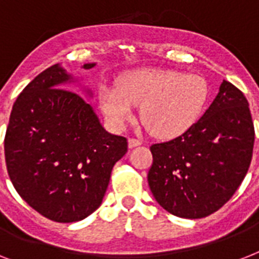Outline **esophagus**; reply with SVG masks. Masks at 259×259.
I'll return each mask as SVG.
<instances>
[{
	"mask_svg": "<svg viewBox=\"0 0 259 259\" xmlns=\"http://www.w3.org/2000/svg\"><path fill=\"white\" fill-rule=\"evenodd\" d=\"M140 145H141V141L137 140V138H129V140H127V146H129L130 149H133V148Z\"/></svg>",
	"mask_w": 259,
	"mask_h": 259,
	"instance_id": "1",
	"label": "esophagus"
}]
</instances>
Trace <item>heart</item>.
I'll list each match as a JSON object with an SVG mask.
<instances>
[{"instance_id": "heart-1", "label": "heart", "mask_w": 259, "mask_h": 259, "mask_svg": "<svg viewBox=\"0 0 259 259\" xmlns=\"http://www.w3.org/2000/svg\"><path fill=\"white\" fill-rule=\"evenodd\" d=\"M209 97L211 86L203 75L166 68H140L126 75L119 87L105 84L98 94L106 121L114 129H122L136 105H141V121L160 138L177 137L191 129Z\"/></svg>"}]
</instances>
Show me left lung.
<instances>
[{"label":"left lung","instance_id":"left-lung-1","mask_svg":"<svg viewBox=\"0 0 259 259\" xmlns=\"http://www.w3.org/2000/svg\"><path fill=\"white\" fill-rule=\"evenodd\" d=\"M254 125L241 90L223 80L201 118L180 137L150 146L148 183L172 215L200 219L230 200L249 170Z\"/></svg>","mask_w":259,"mask_h":259}]
</instances>
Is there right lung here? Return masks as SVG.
I'll use <instances>...</instances> for the list:
<instances>
[{"instance_id": "add662e5", "label": "right lung", "mask_w": 259, "mask_h": 259, "mask_svg": "<svg viewBox=\"0 0 259 259\" xmlns=\"http://www.w3.org/2000/svg\"><path fill=\"white\" fill-rule=\"evenodd\" d=\"M97 63L83 64L91 70ZM58 63L22 90L5 136L8 173L18 195L51 221H82L102 204L114 164L127 152L125 137L102 126L84 97L93 91Z\"/></svg>"}]
</instances>
